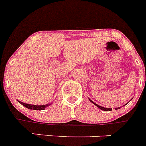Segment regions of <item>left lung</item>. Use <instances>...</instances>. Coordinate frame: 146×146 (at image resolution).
<instances>
[{
	"label": "left lung",
	"mask_w": 146,
	"mask_h": 146,
	"mask_svg": "<svg viewBox=\"0 0 146 146\" xmlns=\"http://www.w3.org/2000/svg\"><path fill=\"white\" fill-rule=\"evenodd\" d=\"M89 99V101L91 102H92V103H93L94 104V105H96V107H99V109H100V110H104V111H111V108H105V107H101V106H99V105H98L97 104H96V103H94V102H93V101H92L91 100V99ZM119 109H120V107H117V108H115V110H119Z\"/></svg>",
	"instance_id": "8db88e82"
}]
</instances>
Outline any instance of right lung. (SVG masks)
<instances>
[{
  "label": "right lung",
  "instance_id": "obj_1",
  "mask_svg": "<svg viewBox=\"0 0 146 146\" xmlns=\"http://www.w3.org/2000/svg\"><path fill=\"white\" fill-rule=\"evenodd\" d=\"M18 102H19L20 104H22L25 107H27L29 110H44L45 108L48 106L51 105V104H43V105H35V104H26L24 102H21L20 101L18 100Z\"/></svg>",
  "mask_w": 146,
  "mask_h": 146
}]
</instances>
